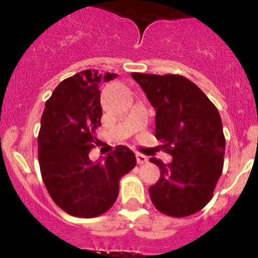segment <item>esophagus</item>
Here are the masks:
<instances>
[{
    "instance_id": "1",
    "label": "esophagus",
    "mask_w": 258,
    "mask_h": 258,
    "mask_svg": "<svg viewBox=\"0 0 258 258\" xmlns=\"http://www.w3.org/2000/svg\"><path fill=\"white\" fill-rule=\"evenodd\" d=\"M136 158H137V163H139V165H142V163L147 162V157H146L145 155H142V153H137Z\"/></svg>"
}]
</instances>
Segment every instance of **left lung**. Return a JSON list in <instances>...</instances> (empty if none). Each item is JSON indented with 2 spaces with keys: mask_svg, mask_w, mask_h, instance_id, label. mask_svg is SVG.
<instances>
[{
  "mask_svg": "<svg viewBox=\"0 0 258 258\" xmlns=\"http://www.w3.org/2000/svg\"><path fill=\"white\" fill-rule=\"evenodd\" d=\"M156 108V139L172 156L150 187L152 204L171 217H186L211 201L222 173L226 140L217 108L192 81L179 75L131 74Z\"/></svg>",
  "mask_w": 258,
  "mask_h": 258,
  "instance_id": "8db88e82",
  "label": "left lung"
}]
</instances>
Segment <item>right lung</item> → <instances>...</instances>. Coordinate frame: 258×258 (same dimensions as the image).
Masks as SVG:
<instances>
[{
    "label": "right lung",
    "mask_w": 258,
    "mask_h": 258,
    "mask_svg": "<svg viewBox=\"0 0 258 258\" xmlns=\"http://www.w3.org/2000/svg\"><path fill=\"white\" fill-rule=\"evenodd\" d=\"M116 74L85 70L63 80L46 101L38 132L41 176L54 204L75 217H97L113 206L119 179L136 166V156L117 146L105 162H92L90 151L98 144L101 81Z\"/></svg>",
    "instance_id": "add662e5"
}]
</instances>
